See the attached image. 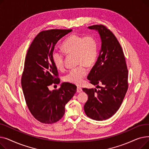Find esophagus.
Listing matches in <instances>:
<instances>
[{"mask_svg": "<svg viewBox=\"0 0 149 149\" xmlns=\"http://www.w3.org/2000/svg\"><path fill=\"white\" fill-rule=\"evenodd\" d=\"M81 91H82V89H81V88L77 87V92L78 93H80Z\"/></svg>", "mask_w": 149, "mask_h": 149, "instance_id": "obj_1", "label": "esophagus"}]
</instances>
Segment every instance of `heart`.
I'll return each mask as SVG.
<instances>
[{"mask_svg":"<svg viewBox=\"0 0 149 149\" xmlns=\"http://www.w3.org/2000/svg\"><path fill=\"white\" fill-rule=\"evenodd\" d=\"M61 49L66 55H75L77 65H80L65 76L66 82L80 84L87 75L88 70L85 65L91 67L97 61L98 54V42L92 35L84 37L77 34L69 36L61 45ZM52 60L56 68L58 70L64 69V57L61 52L54 51Z\"/></svg>","mask_w":149,"mask_h":149,"instance_id":"obj_1","label":"heart"}]
</instances>
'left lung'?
<instances>
[{
	"instance_id": "8db88e82",
	"label": "left lung",
	"mask_w": 149,
	"mask_h": 149,
	"mask_svg": "<svg viewBox=\"0 0 149 149\" xmlns=\"http://www.w3.org/2000/svg\"><path fill=\"white\" fill-rule=\"evenodd\" d=\"M88 28L97 31L101 40L97 61L88 76L100 89L83 88L88 95L84 110L89 118L102 121L111 118L121 105L128 89V70L121 46L112 31L103 25Z\"/></svg>"
}]
</instances>
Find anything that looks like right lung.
<instances>
[{
	"instance_id": "right-lung-1",
	"label": "right lung",
	"mask_w": 149,
	"mask_h": 149,
	"mask_svg": "<svg viewBox=\"0 0 149 149\" xmlns=\"http://www.w3.org/2000/svg\"><path fill=\"white\" fill-rule=\"evenodd\" d=\"M72 29L43 31L35 37L28 50L21 84L26 103L34 118L42 123L59 121L65 112V105L77 92V86L63 83L58 90L48 86L59 84L57 69L52 54L57 42Z\"/></svg>"
}]
</instances>
